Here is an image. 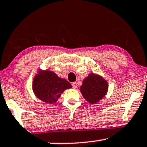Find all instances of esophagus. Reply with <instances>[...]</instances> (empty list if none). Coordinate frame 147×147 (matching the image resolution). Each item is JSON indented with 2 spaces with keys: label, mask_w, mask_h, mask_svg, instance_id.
<instances>
[{
  "label": "esophagus",
  "mask_w": 147,
  "mask_h": 147,
  "mask_svg": "<svg viewBox=\"0 0 147 147\" xmlns=\"http://www.w3.org/2000/svg\"><path fill=\"white\" fill-rule=\"evenodd\" d=\"M72 87H73L74 89H77V83H76V82H74V83H72Z\"/></svg>",
  "instance_id": "esophagus-1"
}]
</instances>
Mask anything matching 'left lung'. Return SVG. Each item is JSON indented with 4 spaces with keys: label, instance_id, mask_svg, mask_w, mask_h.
<instances>
[{
    "label": "left lung",
    "instance_id": "8db88e82",
    "mask_svg": "<svg viewBox=\"0 0 147 147\" xmlns=\"http://www.w3.org/2000/svg\"><path fill=\"white\" fill-rule=\"evenodd\" d=\"M108 83L98 74L91 72L83 81L80 91L84 99L91 104L101 100L107 95Z\"/></svg>",
    "mask_w": 147,
    "mask_h": 147
}]
</instances>
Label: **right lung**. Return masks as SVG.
<instances>
[{
	"label": "right lung",
	"instance_id": "1",
	"mask_svg": "<svg viewBox=\"0 0 147 147\" xmlns=\"http://www.w3.org/2000/svg\"><path fill=\"white\" fill-rule=\"evenodd\" d=\"M70 88L72 85L69 82L48 69L39 68L33 79L32 89L34 95L40 100L49 104L56 103L61 94Z\"/></svg>",
	"mask_w": 147,
	"mask_h": 147
}]
</instances>
